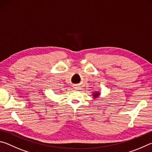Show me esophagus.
<instances>
[{
	"label": "esophagus",
	"instance_id": "1",
	"mask_svg": "<svg viewBox=\"0 0 152 152\" xmlns=\"http://www.w3.org/2000/svg\"><path fill=\"white\" fill-rule=\"evenodd\" d=\"M74 89H79L80 87H79V86H78V85H74Z\"/></svg>",
	"mask_w": 152,
	"mask_h": 152
}]
</instances>
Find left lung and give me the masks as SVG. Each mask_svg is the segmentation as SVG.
Wrapping results in <instances>:
<instances>
[{
    "instance_id": "8db88e82",
    "label": "left lung",
    "mask_w": 152,
    "mask_h": 152,
    "mask_svg": "<svg viewBox=\"0 0 152 152\" xmlns=\"http://www.w3.org/2000/svg\"><path fill=\"white\" fill-rule=\"evenodd\" d=\"M100 95H101V92H99V91H95L94 92H93V93L92 94V98H93L94 99H96V98L100 96Z\"/></svg>"
}]
</instances>
